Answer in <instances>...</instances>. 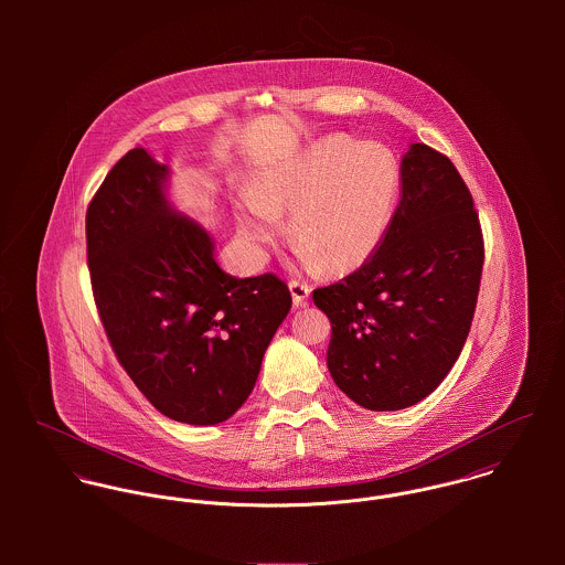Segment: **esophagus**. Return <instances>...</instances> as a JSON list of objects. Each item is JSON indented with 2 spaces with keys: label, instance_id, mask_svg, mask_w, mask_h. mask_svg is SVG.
Instances as JSON below:
<instances>
[{
  "label": "esophagus",
  "instance_id": "1",
  "mask_svg": "<svg viewBox=\"0 0 565 565\" xmlns=\"http://www.w3.org/2000/svg\"><path fill=\"white\" fill-rule=\"evenodd\" d=\"M289 291H291V298H294L296 307H305L309 296H311V287L305 285V282H298V280H289Z\"/></svg>",
  "mask_w": 565,
  "mask_h": 565
}]
</instances>
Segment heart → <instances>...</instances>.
<instances>
[{"label": "heart", "mask_w": 565, "mask_h": 565, "mask_svg": "<svg viewBox=\"0 0 565 565\" xmlns=\"http://www.w3.org/2000/svg\"><path fill=\"white\" fill-rule=\"evenodd\" d=\"M401 189L394 154L376 143L330 135L267 171L237 200V233L256 254L282 237L289 215L296 258L309 271H352L385 239Z\"/></svg>", "instance_id": "heart-1"}]
</instances>
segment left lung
Instances as JSON below:
<instances>
[{"mask_svg": "<svg viewBox=\"0 0 565 565\" xmlns=\"http://www.w3.org/2000/svg\"><path fill=\"white\" fill-rule=\"evenodd\" d=\"M401 180L374 256L313 291L332 326L328 372L370 411L406 408L439 387L468 339L483 271L479 215L450 159L411 143Z\"/></svg>", "mask_w": 565, "mask_h": 565, "instance_id": "8db88e82", "label": "left lung"}]
</instances>
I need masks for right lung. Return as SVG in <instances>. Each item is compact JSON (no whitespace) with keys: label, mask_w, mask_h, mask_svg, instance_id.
<instances>
[{"label":"right lung","mask_w":565,"mask_h":565,"mask_svg":"<svg viewBox=\"0 0 565 565\" xmlns=\"http://www.w3.org/2000/svg\"><path fill=\"white\" fill-rule=\"evenodd\" d=\"M169 175L146 148L108 171L86 211L90 285L139 392L175 422L211 426L252 394L291 294L274 274H226L209 231L173 209Z\"/></svg>","instance_id":"obj_1"}]
</instances>
